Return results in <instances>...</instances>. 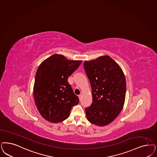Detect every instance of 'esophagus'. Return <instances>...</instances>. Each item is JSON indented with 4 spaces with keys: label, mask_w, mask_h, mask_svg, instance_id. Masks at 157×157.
Instances as JSON below:
<instances>
[{
    "label": "esophagus",
    "mask_w": 157,
    "mask_h": 157,
    "mask_svg": "<svg viewBox=\"0 0 157 157\" xmlns=\"http://www.w3.org/2000/svg\"><path fill=\"white\" fill-rule=\"evenodd\" d=\"M78 97H79V100H81V98H82L81 94H79V95H78Z\"/></svg>",
    "instance_id": "esophagus-1"
}]
</instances>
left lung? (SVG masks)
Segmentation results:
<instances>
[{
	"mask_svg": "<svg viewBox=\"0 0 157 157\" xmlns=\"http://www.w3.org/2000/svg\"><path fill=\"white\" fill-rule=\"evenodd\" d=\"M84 69L92 87L93 101L85 108L87 119L93 124L112 122L124 107L126 80L119 65L109 56L85 61Z\"/></svg>",
	"mask_w": 157,
	"mask_h": 157,
	"instance_id": "1",
	"label": "left lung"
}]
</instances>
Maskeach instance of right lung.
<instances>
[{"mask_svg":"<svg viewBox=\"0 0 157 157\" xmlns=\"http://www.w3.org/2000/svg\"><path fill=\"white\" fill-rule=\"evenodd\" d=\"M82 61L69 60L53 54L43 61L36 71L33 96L39 113L49 122L57 123L68 118L79 99L68 82Z\"/></svg>","mask_w":157,"mask_h":157,"instance_id":"right-lung-1","label":"right lung"}]
</instances>
